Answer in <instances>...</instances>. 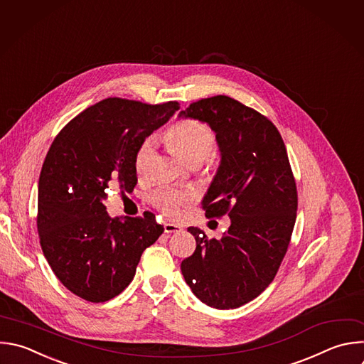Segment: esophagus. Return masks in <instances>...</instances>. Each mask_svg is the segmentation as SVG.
<instances>
[{"instance_id": "1", "label": "esophagus", "mask_w": 364, "mask_h": 364, "mask_svg": "<svg viewBox=\"0 0 364 364\" xmlns=\"http://www.w3.org/2000/svg\"><path fill=\"white\" fill-rule=\"evenodd\" d=\"M164 231L167 234H171V232H180L183 231V227L178 225V224H173V223H166L164 224Z\"/></svg>"}]
</instances>
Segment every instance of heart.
<instances>
[{"mask_svg":"<svg viewBox=\"0 0 364 364\" xmlns=\"http://www.w3.org/2000/svg\"><path fill=\"white\" fill-rule=\"evenodd\" d=\"M164 143L186 164L200 166L211 156L215 147V137L210 127L194 119H183L173 124L164 133ZM154 151V140L147 139L141 143L134 156V168L139 176H144ZM193 201L188 191L163 188L154 193L153 203L170 218H180L184 208Z\"/></svg>","mask_w":364,"mask_h":364,"instance_id":"b5f03b06","label":"heart"}]
</instances>
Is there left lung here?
I'll list each match as a JSON object with an SVG mask.
<instances>
[{
	"mask_svg": "<svg viewBox=\"0 0 364 364\" xmlns=\"http://www.w3.org/2000/svg\"><path fill=\"white\" fill-rule=\"evenodd\" d=\"M178 118L215 134L220 164L201 205L205 215L228 213L231 221L220 240L188 227L197 246L181 273L207 306L235 309L266 290L290 243L297 191L286 146L270 119L227 95L193 102Z\"/></svg>",
	"mask_w": 364,
	"mask_h": 364,
	"instance_id": "left-lung-1",
	"label": "left lung"
}]
</instances>
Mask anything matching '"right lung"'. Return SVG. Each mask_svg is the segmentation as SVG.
<instances>
[{"mask_svg": "<svg viewBox=\"0 0 364 364\" xmlns=\"http://www.w3.org/2000/svg\"><path fill=\"white\" fill-rule=\"evenodd\" d=\"M180 108L107 98L82 112L53 141L38 181L37 227L43 253L75 296L102 303L133 280L143 252L163 234L156 215L107 213L111 186L133 191L134 156Z\"/></svg>", "mask_w": 364, "mask_h": 364, "instance_id": "add662e5", "label": "right lung"}]
</instances>
